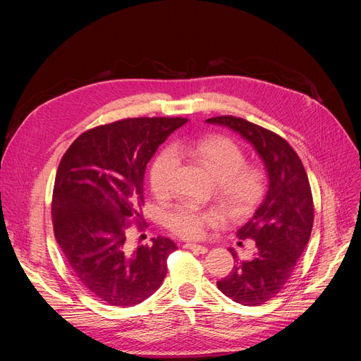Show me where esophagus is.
<instances>
[{
  "instance_id": "34e87169",
  "label": "esophagus",
  "mask_w": 361,
  "mask_h": 361,
  "mask_svg": "<svg viewBox=\"0 0 361 361\" xmlns=\"http://www.w3.org/2000/svg\"><path fill=\"white\" fill-rule=\"evenodd\" d=\"M184 247H185V249H190V250H193V252H196V253H199V255L207 253V247H204V245H200V244L187 243V244H184Z\"/></svg>"
}]
</instances>
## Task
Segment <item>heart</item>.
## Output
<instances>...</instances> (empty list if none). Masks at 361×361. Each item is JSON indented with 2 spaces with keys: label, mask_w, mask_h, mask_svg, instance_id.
<instances>
[{
  "label": "heart",
  "mask_w": 361,
  "mask_h": 361,
  "mask_svg": "<svg viewBox=\"0 0 361 361\" xmlns=\"http://www.w3.org/2000/svg\"><path fill=\"white\" fill-rule=\"evenodd\" d=\"M190 155L200 161L215 181H218V197L226 211L233 215L250 212L267 190V178L259 168L245 166V155L241 147L228 137L207 136L197 140L177 143L174 149L166 147L155 157L149 171V183L157 195L169 190L178 157ZM218 215L203 212L192 204L177 206L165 222L171 231L184 238H199L206 226L215 225Z\"/></svg>",
  "instance_id": "heart-1"
}]
</instances>
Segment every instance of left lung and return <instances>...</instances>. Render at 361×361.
I'll return each mask as SVG.
<instances>
[{"label":"left lung","instance_id":"left-lung-1","mask_svg":"<svg viewBox=\"0 0 361 361\" xmlns=\"http://www.w3.org/2000/svg\"><path fill=\"white\" fill-rule=\"evenodd\" d=\"M206 123L238 133L267 169V195L237 231L240 240H255V253L249 260H240L230 249L235 260L233 271L216 282L235 302L259 306L283 288L309 243L314 216L309 178L295 150L274 131L233 116L207 118Z\"/></svg>","mask_w":361,"mask_h":361}]
</instances>
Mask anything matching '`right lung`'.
<instances>
[{
  "instance_id": "1",
  "label": "right lung",
  "mask_w": 361,
  "mask_h": 361,
  "mask_svg": "<svg viewBox=\"0 0 361 361\" xmlns=\"http://www.w3.org/2000/svg\"><path fill=\"white\" fill-rule=\"evenodd\" d=\"M187 118H127L75 139L55 176V240L82 286L109 306H136L154 294L177 245L166 237L130 250V218H140L146 165Z\"/></svg>"
}]
</instances>
